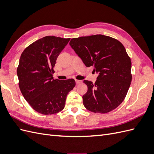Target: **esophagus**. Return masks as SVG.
<instances>
[{"instance_id":"esophagus-1","label":"esophagus","mask_w":154,"mask_h":154,"mask_svg":"<svg viewBox=\"0 0 154 154\" xmlns=\"http://www.w3.org/2000/svg\"><path fill=\"white\" fill-rule=\"evenodd\" d=\"M75 81H76V84H79V83H81L82 82L81 80H76Z\"/></svg>"}]
</instances>
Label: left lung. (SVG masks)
<instances>
[{
  "label": "left lung",
  "mask_w": 154,
  "mask_h": 154,
  "mask_svg": "<svg viewBox=\"0 0 154 154\" xmlns=\"http://www.w3.org/2000/svg\"><path fill=\"white\" fill-rule=\"evenodd\" d=\"M86 67L93 66L99 73L93 83L84 80L88 87L83 96L85 108L105 114L122 103L132 81L131 60L123 45L110 36L96 35L74 38L69 42Z\"/></svg>",
  "instance_id": "1"
}]
</instances>
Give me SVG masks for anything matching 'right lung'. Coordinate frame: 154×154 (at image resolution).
Returning <instances> with one entry per match:
<instances>
[{
  "label": "right lung",
  "mask_w": 154,
  "mask_h": 154,
  "mask_svg": "<svg viewBox=\"0 0 154 154\" xmlns=\"http://www.w3.org/2000/svg\"><path fill=\"white\" fill-rule=\"evenodd\" d=\"M70 38L43 37L23 51L17 67L18 85L25 100L35 111L44 115L58 113L76 85L74 79H53V68Z\"/></svg>",
  "instance_id": "right-lung-1"
}]
</instances>
